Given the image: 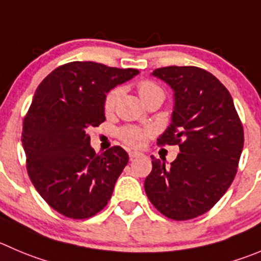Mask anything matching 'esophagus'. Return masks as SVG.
<instances>
[{
  "instance_id": "obj_1",
  "label": "esophagus",
  "mask_w": 261,
  "mask_h": 261,
  "mask_svg": "<svg viewBox=\"0 0 261 261\" xmlns=\"http://www.w3.org/2000/svg\"><path fill=\"white\" fill-rule=\"evenodd\" d=\"M140 156H142L141 152H137V151H129V159H130V160H135V159L140 158Z\"/></svg>"
}]
</instances>
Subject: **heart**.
<instances>
[{"label": "heart", "instance_id": "obj_1", "mask_svg": "<svg viewBox=\"0 0 261 261\" xmlns=\"http://www.w3.org/2000/svg\"><path fill=\"white\" fill-rule=\"evenodd\" d=\"M137 91L143 102H146L148 98L153 97V96H163L164 97L163 88L151 81L140 82L137 86ZM121 92L123 89L120 87H115L106 95L105 102H103L106 113H113L119 98H120ZM151 135H152V130L150 128H140V126H124L119 130L120 140L130 147H142Z\"/></svg>", "mask_w": 261, "mask_h": 261}]
</instances>
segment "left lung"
<instances>
[{"instance_id":"8db88e82","label":"left lung","mask_w":261,"mask_h":261,"mask_svg":"<svg viewBox=\"0 0 261 261\" xmlns=\"http://www.w3.org/2000/svg\"><path fill=\"white\" fill-rule=\"evenodd\" d=\"M152 75L174 91L172 123L159 146L178 145L177 159L152 158L145 191L166 218L188 220L209 212L227 192L244 148V128L228 89L197 66H165Z\"/></svg>"}]
</instances>
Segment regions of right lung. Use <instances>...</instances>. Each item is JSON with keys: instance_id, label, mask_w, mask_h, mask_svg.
Here are the masks:
<instances>
[{"instance_id": "add662e5", "label": "right lung", "mask_w": 261, "mask_h": 261, "mask_svg": "<svg viewBox=\"0 0 261 261\" xmlns=\"http://www.w3.org/2000/svg\"><path fill=\"white\" fill-rule=\"evenodd\" d=\"M138 73L73 61L55 69L37 88L21 133L27 170L42 198L64 217L91 218L111 198L128 153L120 146L96 153L88 129L105 121L106 93Z\"/></svg>"}]
</instances>
